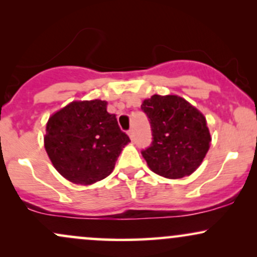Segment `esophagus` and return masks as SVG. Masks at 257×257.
<instances>
[{
  "mask_svg": "<svg viewBox=\"0 0 257 257\" xmlns=\"http://www.w3.org/2000/svg\"><path fill=\"white\" fill-rule=\"evenodd\" d=\"M128 135H129V138H131V140H132V141L134 140V132H133V131H129V132H128Z\"/></svg>",
  "mask_w": 257,
  "mask_h": 257,
  "instance_id": "esophagus-1",
  "label": "esophagus"
}]
</instances>
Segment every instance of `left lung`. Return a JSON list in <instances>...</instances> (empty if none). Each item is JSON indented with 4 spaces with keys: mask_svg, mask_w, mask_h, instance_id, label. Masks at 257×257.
Wrapping results in <instances>:
<instances>
[{
    "mask_svg": "<svg viewBox=\"0 0 257 257\" xmlns=\"http://www.w3.org/2000/svg\"><path fill=\"white\" fill-rule=\"evenodd\" d=\"M141 108L152 128V145L141 152L150 169L167 179L196 172L211 143L204 114L179 95L155 94Z\"/></svg>",
    "mask_w": 257,
    "mask_h": 257,
    "instance_id": "obj_1",
    "label": "left lung"
}]
</instances>
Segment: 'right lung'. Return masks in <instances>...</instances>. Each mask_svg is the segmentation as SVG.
Here are the masks:
<instances>
[{"label":"right lung","mask_w":257,"mask_h":257,"mask_svg":"<svg viewBox=\"0 0 257 257\" xmlns=\"http://www.w3.org/2000/svg\"><path fill=\"white\" fill-rule=\"evenodd\" d=\"M44 149L61 176L91 185L113 172L123 147L131 143L107 101L77 100L54 112L46 125Z\"/></svg>","instance_id":"1"}]
</instances>
